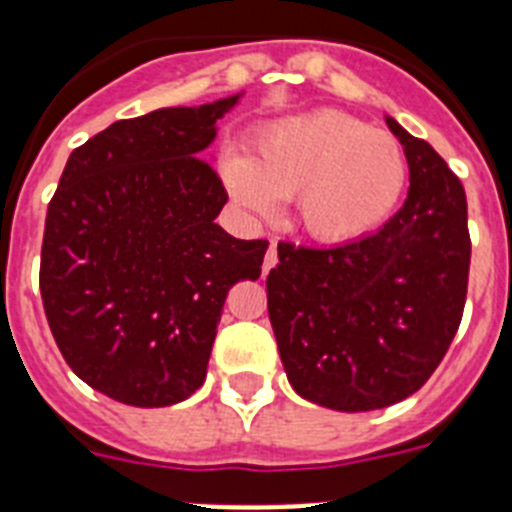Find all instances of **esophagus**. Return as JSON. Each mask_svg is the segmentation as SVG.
<instances>
[{
	"instance_id": "obj_1",
	"label": "esophagus",
	"mask_w": 512,
	"mask_h": 512,
	"mask_svg": "<svg viewBox=\"0 0 512 512\" xmlns=\"http://www.w3.org/2000/svg\"><path fill=\"white\" fill-rule=\"evenodd\" d=\"M277 261H279V256H277V243L271 241L269 251H266V259H264V274H269V271L274 269V266H277Z\"/></svg>"
}]
</instances>
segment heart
Masks as SVG:
<instances>
[{"mask_svg":"<svg viewBox=\"0 0 512 512\" xmlns=\"http://www.w3.org/2000/svg\"><path fill=\"white\" fill-rule=\"evenodd\" d=\"M405 176L395 135L333 110L277 122L248 161L225 164V184L243 207L269 215L274 197H295L297 223L323 243L356 241L382 225Z\"/></svg>","mask_w":512,"mask_h":512,"instance_id":"b5f03b06","label":"heart"}]
</instances>
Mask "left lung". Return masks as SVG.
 <instances>
[{"mask_svg": "<svg viewBox=\"0 0 512 512\" xmlns=\"http://www.w3.org/2000/svg\"><path fill=\"white\" fill-rule=\"evenodd\" d=\"M410 189L372 235L318 248L279 241L269 320L297 395L343 413L418 392L449 351L467 302L472 238L459 176L387 117Z\"/></svg>", "mask_w": 512, "mask_h": 512, "instance_id": "1", "label": "left lung"}]
</instances>
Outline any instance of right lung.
Here are the masks:
<instances>
[{
    "label": "right lung",
    "mask_w": 512,
    "mask_h": 512,
    "mask_svg": "<svg viewBox=\"0 0 512 512\" xmlns=\"http://www.w3.org/2000/svg\"><path fill=\"white\" fill-rule=\"evenodd\" d=\"M235 102L117 120L66 161L40 295L66 364L112 400L166 408L200 390L230 287L259 279L269 241L215 223L228 192L202 158Z\"/></svg>",
    "instance_id": "1"
}]
</instances>
